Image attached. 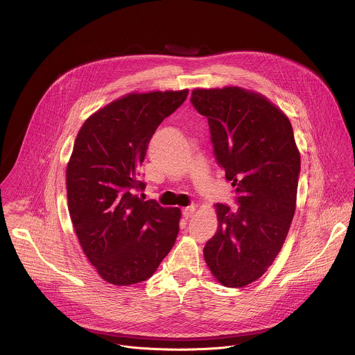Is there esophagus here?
<instances>
[{"label":"esophagus","instance_id":"esophagus-1","mask_svg":"<svg viewBox=\"0 0 355 355\" xmlns=\"http://www.w3.org/2000/svg\"><path fill=\"white\" fill-rule=\"evenodd\" d=\"M195 212H196V208H195V207H188V208H184V209H182V216H184L185 219H191V218L195 215Z\"/></svg>","mask_w":355,"mask_h":355}]
</instances>
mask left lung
<instances>
[{
	"label": "left lung",
	"mask_w": 355,
	"mask_h": 355,
	"mask_svg": "<svg viewBox=\"0 0 355 355\" xmlns=\"http://www.w3.org/2000/svg\"><path fill=\"white\" fill-rule=\"evenodd\" d=\"M195 110L208 118L218 163L236 187L237 209L216 204L218 232L204 257L229 288L257 281L289 232L300 155L288 116L260 92L241 87L195 88Z\"/></svg>",
	"instance_id": "8db88e82"
}]
</instances>
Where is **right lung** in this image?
<instances>
[{
    "label": "right lung",
    "instance_id": "1",
    "mask_svg": "<svg viewBox=\"0 0 355 355\" xmlns=\"http://www.w3.org/2000/svg\"><path fill=\"white\" fill-rule=\"evenodd\" d=\"M188 89L130 92L81 126L67 163L70 218L88 261L104 281L126 286L156 272L175 243L181 211L136 191L147 144Z\"/></svg>",
    "mask_w": 355,
    "mask_h": 355
}]
</instances>
